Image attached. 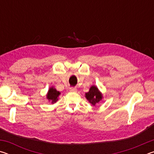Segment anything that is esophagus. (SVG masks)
I'll return each instance as SVG.
<instances>
[{
	"label": "esophagus",
	"instance_id": "34e87169",
	"mask_svg": "<svg viewBox=\"0 0 154 154\" xmlns=\"http://www.w3.org/2000/svg\"><path fill=\"white\" fill-rule=\"evenodd\" d=\"M70 91H71V92H76L77 90L75 88H70Z\"/></svg>",
	"mask_w": 154,
	"mask_h": 154
}]
</instances>
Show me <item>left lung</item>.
<instances>
[{
    "instance_id": "left-lung-1",
    "label": "left lung",
    "mask_w": 154,
    "mask_h": 154,
    "mask_svg": "<svg viewBox=\"0 0 154 154\" xmlns=\"http://www.w3.org/2000/svg\"><path fill=\"white\" fill-rule=\"evenodd\" d=\"M85 97L93 105H95L102 99V94L94 85L90 88V91L85 94Z\"/></svg>"
}]
</instances>
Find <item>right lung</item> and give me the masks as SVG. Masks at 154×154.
<instances>
[{
	"instance_id": "right-lung-1",
	"label": "right lung",
	"mask_w": 154,
	"mask_h": 154,
	"mask_svg": "<svg viewBox=\"0 0 154 154\" xmlns=\"http://www.w3.org/2000/svg\"><path fill=\"white\" fill-rule=\"evenodd\" d=\"M60 95V92L57 91L54 88H51L49 90V92L48 95H47V98L48 99L49 101H51L52 103H56L57 100H58V97Z\"/></svg>"
}]
</instances>
